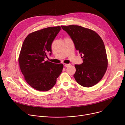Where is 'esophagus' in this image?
Masks as SVG:
<instances>
[{"instance_id":"obj_1","label":"esophagus","mask_w":125,"mask_h":125,"mask_svg":"<svg viewBox=\"0 0 125 125\" xmlns=\"http://www.w3.org/2000/svg\"><path fill=\"white\" fill-rule=\"evenodd\" d=\"M63 65H64V67H68L69 65H70V64H63Z\"/></svg>"}]
</instances>
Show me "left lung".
<instances>
[{"label":"left lung","instance_id":"left-lung-1","mask_svg":"<svg viewBox=\"0 0 125 125\" xmlns=\"http://www.w3.org/2000/svg\"><path fill=\"white\" fill-rule=\"evenodd\" d=\"M73 41L80 52L83 63L75 65L73 76L77 83L84 87H92L99 83L107 68L105 47L100 36L91 29L77 25L62 26Z\"/></svg>","mask_w":125,"mask_h":125}]
</instances>
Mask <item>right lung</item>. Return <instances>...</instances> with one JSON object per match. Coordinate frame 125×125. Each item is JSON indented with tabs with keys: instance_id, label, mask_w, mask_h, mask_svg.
I'll use <instances>...</instances> for the list:
<instances>
[{
	"instance_id": "obj_1",
	"label": "right lung",
	"mask_w": 125,
	"mask_h": 125,
	"mask_svg": "<svg viewBox=\"0 0 125 125\" xmlns=\"http://www.w3.org/2000/svg\"><path fill=\"white\" fill-rule=\"evenodd\" d=\"M61 29L57 26L36 31L28 35L23 42L19 58L20 67L26 82L36 90L51 89L62 73V64L44 61L47 54L52 55V43Z\"/></svg>"
}]
</instances>
